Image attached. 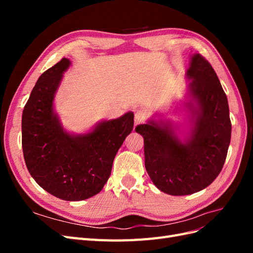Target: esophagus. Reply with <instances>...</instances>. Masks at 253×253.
I'll use <instances>...</instances> for the list:
<instances>
[{
    "label": "esophagus",
    "mask_w": 253,
    "mask_h": 253,
    "mask_svg": "<svg viewBox=\"0 0 253 253\" xmlns=\"http://www.w3.org/2000/svg\"><path fill=\"white\" fill-rule=\"evenodd\" d=\"M145 119H147V116H145L143 112H137L135 114V126L142 124V122L145 121Z\"/></svg>",
    "instance_id": "obj_1"
}]
</instances>
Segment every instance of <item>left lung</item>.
Segmentation results:
<instances>
[{
	"instance_id": "obj_1",
	"label": "left lung",
	"mask_w": 253,
	"mask_h": 253,
	"mask_svg": "<svg viewBox=\"0 0 253 253\" xmlns=\"http://www.w3.org/2000/svg\"><path fill=\"white\" fill-rule=\"evenodd\" d=\"M187 77L191 126L182 140L169 120H149L135 128L143 137L151 180L170 195L193 194L211 185L223 169L231 139L227 96L211 64L195 53Z\"/></svg>"
}]
</instances>
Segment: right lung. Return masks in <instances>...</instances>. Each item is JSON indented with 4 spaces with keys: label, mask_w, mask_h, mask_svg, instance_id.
Masks as SVG:
<instances>
[{
    "label": "right lung",
    "mask_w": 253,
    "mask_h": 253,
    "mask_svg": "<svg viewBox=\"0 0 253 253\" xmlns=\"http://www.w3.org/2000/svg\"><path fill=\"white\" fill-rule=\"evenodd\" d=\"M71 61L63 58L38 79L22 115V148L27 169L41 188L63 201L98 194L114 158L133 131L134 114L104 120L86 134L67 133L53 111V99Z\"/></svg>",
    "instance_id": "add662e5"
}]
</instances>
